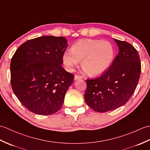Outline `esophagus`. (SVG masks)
I'll use <instances>...</instances> for the list:
<instances>
[{
  "label": "esophagus",
  "mask_w": 150,
  "mask_h": 150,
  "mask_svg": "<svg viewBox=\"0 0 150 150\" xmlns=\"http://www.w3.org/2000/svg\"><path fill=\"white\" fill-rule=\"evenodd\" d=\"M82 78L83 77H82L81 75H75V80H79V79H82Z\"/></svg>",
  "instance_id": "34e87169"
}]
</instances>
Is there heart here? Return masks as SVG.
<instances>
[{"label": "heart", "instance_id": "1", "mask_svg": "<svg viewBox=\"0 0 150 150\" xmlns=\"http://www.w3.org/2000/svg\"><path fill=\"white\" fill-rule=\"evenodd\" d=\"M115 50L108 41L98 39H82L71 46V50L63 53L62 61L66 69L72 71L80 60L84 70L96 76L104 72L112 64Z\"/></svg>", "mask_w": 150, "mask_h": 150}]
</instances>
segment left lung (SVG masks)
Instances as JSON below:
<instances>
[{
  "label": "left lung",
  "instance_id": "1",
  "mask_svg": "<svg viewBox=\"0 0 150 150\" xmlns=\"http://www.w3.org/2000/svg\"><path fill=\"white\" fill-rule=\"evenodd\" d=\"M119 53L101 76L87 79L86 103L100 113L115 110L125 104L134 93L140 79L141 63L132 44L115 39Z\"/></svg>",
  "mask_w": 150,
  "mask_h": 150
}]
</instances>
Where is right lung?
Returning <instances> with one entry per match:
<instances>
[{
  "mask_svg": "<svg viewBox=\"0 0 150 150\" xmlns=\"http://www.w3.org/2000/svg\"><path fill=\"white\" fill-rule=\"evenodd\" d=\"M67 46L63 37H40L21 44L13 56L12 90L31 112L49 115L61 108L74 79V75L61 65Z\"/></svg>",
  "mask_w": 150,
  "mask_h": 150,
  "instance_id": "1",
  "label": "right lung"
}]
</instances>
